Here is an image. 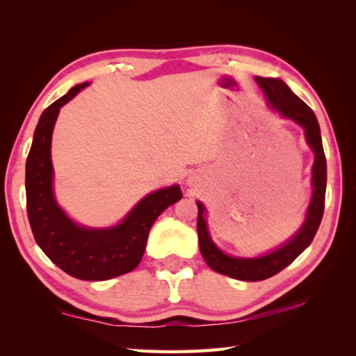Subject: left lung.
<instances>
[{
	"instance_id": "8db88e82",
	"label": "left lung",
	"mask_w": 356,
	"mask_h": 356,
	"mask_svg": "<svg viewBox=\"0 0 356 356\" xmlns=\"http://www.w3.org/2000/svg\"><path fill=\"white\" fill-rule=\"evenodd\" d=\"M255 81L268 97V102L284 118H289L305 128L306 140L309 147L314 149L315 162L312 168V184L314 195L311 205L307 208V217L301 229L295 234V237L287 241L277 251L269 252L259 259H237L223 254L213 240H211L207 222L203 218V205L197 202V234L200 252L207 264L222 275L241 280V282H261L272 275L278 274L286 266L297 259L305 249L312 243L316 231L320 228L323 213H324V199H326V182H327V166L326 156H324L320 125L316 120L312 108L300 99L292 90L287 87L282 79L275 78H261L257 76Z\"/></svg>"
}]
</instances>
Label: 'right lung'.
<instances>
[{
  "label": "right lung",
  "instance_id": "add662e5",
  "mask_svg": "<svg viewBox=\"0 0 356 356\" xmlns=\"http://www.w3.org/2000/svg\"><path fill=\"white\" fill-rule=\"evenodd\" d=\"M87 86L79 84L42 111L26 162L27 216L33 237L44 254L67 274L102 282L133 270L145 252L151 226L172 203L182 199L177 185L151 193L122 223L108 229H87L73 223L53 197L50 159L51 133L59 108Z\"/></svg>",
  "mask_w": 356,
  "mask_h": 356
}]
</instances>
